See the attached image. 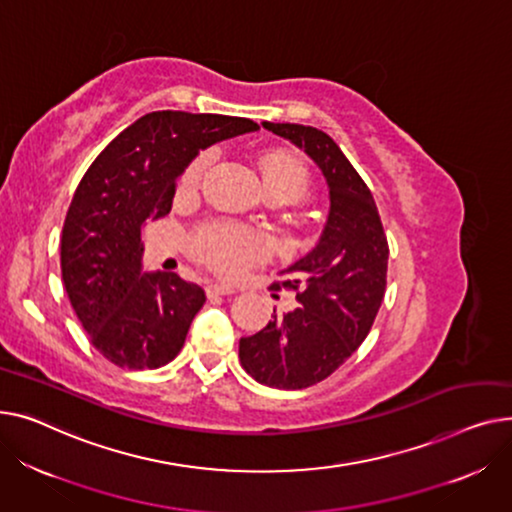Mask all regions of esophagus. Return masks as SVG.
<instances>
[{"instance_id": "esophagus-1", "label": "esophagus", "mask_w": 512, "mask_h": 512, "mask_svg": "<svg viewBox=\"0 0 512 512\" xmlns=\"http://www.w3.org/2000/svg\"><path fill=\"white\" fill-rule=\"evenodd\" d=\"M206 293H208V297H215V295H231V293H235V289L229 287V285H223V283H213V285H208Z\"/></svg>"}]
</instances>
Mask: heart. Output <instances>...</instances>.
<instances>
[{
    "label": "heart",
    "mask_w": 512,
    "mask_h": 512,
    "mask_svg": "<svg viewBox=\"0 0 512 512\" xmlns=\"http://www.w3.org/2000/svg\"><path fill=\"white\" fill-rule=\"evenodd\" d=\"M210 159H213V155L202 153L188 165L182 177L184 188H194L200 182L206 167L210 165ZM262 179L266 190H285L295 200L302 198L308 190L306 169L285 153H268L262 159ZM198 252L219 273L235 277L242 275L250 264L262 260L270 252V242L266 235L258 231L219 225L206 229L200 235Z\"/></svg>",
    "instance_id": "b5f03b06"
}]
</instances>
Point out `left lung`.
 Returning <instances> with one entry per match:
<instances>
[{"label": "left lung", "instance_id": "1", "mask_svg": "<svg viewBox=\"0 0 512 512\" xmlns=\"http://www.w3.org/2000/svg\"><path fill=\"white\" fill-rule=\"evenodd\" d=\"M262 126L316 163L330 200L318 244L273 285L302 287V308L273 314L260 333L239 339V362L254 380L297 390L333 374L368 337L384 299L388 244L372 192L333 138L312 126Z\"/></svg>", "mask_w": 512, "mask_h": 512}]
</instances>
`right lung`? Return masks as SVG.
<instances>
[{
	"label": "right lung",
	"instance_id": "obj_1",
	"mask_svg": "<svg viewBox=\"0 0 512 512\" xmlns=\"http://www.w3.org/2000/svg\"><path fill=\"white\" fill-rule=\"evenodd\" d=\"M258 130L246 117L153 111L84 173L62 231V279L90 343L111 364L153 370L182 351L204 289L177 273H144L140 227L169 213L177 177L200 150Z\"/></svg>",
	"mask_w": 512,
	"mask_h": 512
}]
</instances>
